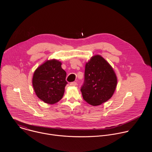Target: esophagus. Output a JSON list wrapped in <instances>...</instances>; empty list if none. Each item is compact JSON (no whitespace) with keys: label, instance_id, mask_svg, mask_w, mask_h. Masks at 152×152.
Segmentation results:
<instances>
[{"label":"esophagus","instance_id":"1","mask_svg":"<svg viewBox=\"0 0 152 152\" xmlns=\"http://www.w3.org/2000/svg\"><path fill=\"white\" fill-rule=\"evenodd\" d=\"M70 85L72 86H75L77 85V83L76 82H72L70 83Z\"/></svg>","mask_w":152,"mask_h":152}]
</instances>
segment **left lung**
<instances>
[{
	"label": "left lung",
	"instance_id": "obj_1",
	"mask_svg": "<svg viewBox=\"0 0 152 152\" xmlns=\"http://www.w3.org/2000/svg\"><path fill=\"white\" fill-rule=\"evenodd\" d=\"M84 76L80 91L85 102L97 106L113 96L117 86V76L112 67L101 56H94L86 64Z\"/></svg>",
	"mask_w": 152,
	"mask_h": 152
}]
</instances>
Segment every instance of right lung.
I'll return each instance as SVG.
<instances>
[{
  "label": "right lung",
  "mask_w": 152,
  "mask_h": 152,
  "mask_svg": "<svg viewBox=\"0 0 152 152\" xmlns=\"http://www.w3.org/2000/svg\"><path fill=\"white\" fill-rule=\"evenodd\" d=\"M66 72L58 60L47 61L35 71L32 85L37 97L49 104L59 102L64 94Z\"/></svg>",
  "instance_id": "right-lung-1"
}]
</instances>
